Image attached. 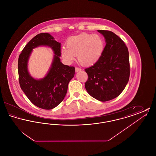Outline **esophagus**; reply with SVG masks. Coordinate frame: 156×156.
<instances>
[{"label": "esophagus", "instance_id": "34e87169", "mask_svg": "<svg viewBox=\"0 0 156 156\" xmlns=\"http://www.w3.org/2000/svg\"><path fill=\"white\" fill-rule=\"evenodd\" d=\"M81 68H78V67H76V68H75V72H76V73H78V72H79V71H81Z\"/></svg>", "mask_w": 156, "mask_h": 156}]
</instances>
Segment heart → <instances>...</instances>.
Instances as JSON below:
<instances>
[{
    "label": "heart",
    "instance_id": "b5f03b06",
    "mask_svg": "<svg viewBox=\"0 0 156 156\" xmlns=\"http://www.w3.org/2000/svg\"><path fill=\"white\" fill-rule=\"evenodd\" d=\"M67 47L61 48V55L68 63H71L77 55L83 66H91L97 62L104 51V41L98 34L82 33L67 40Z\"/></svg>",
    "mask_w": 156,
    "mask_h": 156
}]
</instances>
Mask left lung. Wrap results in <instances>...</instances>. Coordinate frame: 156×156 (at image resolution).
<instances>
[{
    "instance_id": "left-lung-1",
    "label": "left lung",
    "mask_w": 156,
    "mask_h": 156,
    "mask_svg": "<svg viewBox=\"0 0 156 156\" xmlns=\"http://www.w3.org/2000/svg\"><path fill=\"white\" fill-rule=\"evenodd\" d=\"M106 45L100 58L85 69L88 75L85 87L91 97L101 102L112 100L122 92L129 81V51L123 40L108 30H98Z\"/></svg>"
}]
</instances>
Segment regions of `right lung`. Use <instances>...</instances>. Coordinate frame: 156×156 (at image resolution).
<instances>
[{"label": "right lung", "instance_id": "1", "mask_svg": "<svg viewBox=\"0 0 156 156\" xmlns=\"http://www.w3.org/2000/svg\"><path fill=\"white\" fill-rule=\"evenodd\" d=\"M39 46L50 47L55 55L48 74L44 78L37 80L28 73V61L32 49ZM61 43L49 33H44L33 37L19 57V81L21 89L32 104L43 109H52L63 101L69 82L74 76V67L61 62Z\"/></svg>", "mask_w": 156, "mask_h": 156}]
</instances>
